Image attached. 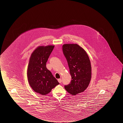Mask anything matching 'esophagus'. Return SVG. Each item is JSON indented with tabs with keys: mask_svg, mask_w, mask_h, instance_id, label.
Here are the masks:
<instances>
[{
	"mask_svg": "<svg viewBox=\"0 0 123 123\" xmlns=\"http://www.w3.org/2000/svg\"><path fill=\"white\" fill-rule=\"evenodd\" d=\"M58 81L60 83L62 82V80H61V79H58Z\"/></svg>",
	"mask_w": 123,
	"mask_h": 123,
	"instance_id": "34e87169",
	"label": "esophagus"
}]
</instances>
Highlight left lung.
Masks as SVG:
<instances>
[{
    "label": "left lung",
    "instance_id": "left-lung-1",
    "mask_svg": "<svg viewBox=\"0 0 123 123\" xmlns=\"http://www.w3.org/2000/svg\"><path fill=\"white\" fill-rule=\"evenodd\" d=\"M63 54L67 59L72 80L64 87L71 94L82 93L88 86L91 78V67L86 51L77 44L62 45Z\"/></svg>",
    "mask_w": 123,
    "mask_h": 123
}]
</instances>
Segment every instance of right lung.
Wrapping results in <instances>:
<instances>
[{"label":"right lung","instance_id":"right-lung-1","mask_svg":"<svg viewBox=\"0 0 123 123\" xmlns=\"http://www.w3.org/2000/svg\"><path fill=\"white\" fill-rule=\"evenodd\" d=\"M55 46H39L32 52L27 68L29 83L33 91L46 95L60 83L53 76L46 65Z\"/></svg>","mask_w":123,"mask_h":123}]
</instances>
